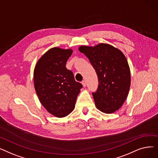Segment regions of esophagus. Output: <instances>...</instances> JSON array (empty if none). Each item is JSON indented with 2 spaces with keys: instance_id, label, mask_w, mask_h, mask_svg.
Returning a JSON list of instances; mask_svg holds the SVG:
<instances>
[{
  "instance_id": "esophagus-1",
  "label": "esophagus",
  "mask_w": 158,
  "mask_h": 158,
  "mask_svg": "<svg viewBox=\"0 0 158 158\" xmlns=\"http://www.w3.org/2000/svg\"><path fill=\"white\" fill-rule=\"evenodd\" d=\"M82 85H83L84 87H86V81H85V80L82 81Z\"/></svg>"
}]
</instances>
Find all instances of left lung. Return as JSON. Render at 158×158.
Listing matches in <instances>:
<instances>
[{"mask_svg":"<svg viewBox=\"0 0 158 158\" xmlns=\"http://www.w3.org/2000/svg\"><path fill=\"white\" fill-rule=\"evenodd\" d=\"M95 69L98 85L93 97L97 108L105 113L118 110L128 95L131 73L125 56L115 47L105 44L95 47L81 46Z\"/></svg>","mask_w":158,"mask_h":158,"instance_id":"1","label":"left lung"}]
</instances>
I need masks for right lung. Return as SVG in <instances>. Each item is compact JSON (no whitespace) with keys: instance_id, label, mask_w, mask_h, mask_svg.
<instances>
[{"instance_id":"add662e5","label":"right lung","mask_w":158,"mask_h":158,"mask_svg":"<svg viewBox=\"0 0 158 158\" xmlns=\"http://www.w3.org/2000/svg\"><path fill=\"white\" fill-rule=\"evenodd\" d=\"M72 49H50L38 60L34 71L35 88L45 108L57 117H64L74 109L82 85L66 68Z\"/></svg>"}]
</instances>
